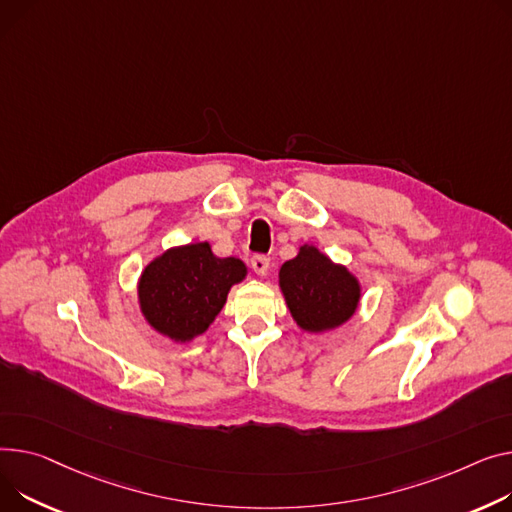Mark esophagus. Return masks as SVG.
<instances>
[{"mask_svg":"<svg viewBox=\"0 0 512 512\" xmlns=\"http://www.w3.org/2000/svg\"><path fill=\"white\" fill-rule=\"evenodd\" d=\"M251 267L257 276H265L267 269H269V257L265 255H253L251 259Z\"/></svg>","mask_w":512,"mask_h":512,"instance_id":"esophagus-1","label":"esophagus"}]
</instances>
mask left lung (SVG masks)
Instances as JSON below:
<instances>
[{
  "label": "left lung",
  "mask_w": 512,
  "mask_h": 512,
  "mask_svg": "<svg viewBox=\"0 0 512 512\" xmlns=\"http://www.w3.org/2000/svg\"><path fill=\"white\" fill-rule=\"evenodd\" d=\"M280 288L296 325L309 333L344 325L360 302V284L348 267L333 263L313 245H302L282 265Z\"/></svg>",
  "instance_id": "left-lung-1"
}]
</instances>
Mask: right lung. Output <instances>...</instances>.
I'll list each match as a JSON object with an SVG mask.
<instances>
[{"instance_id":"obj_1","label":"right lung","mask_w":512,"mask_h":512,"mask_svg":"<svg viewBox=\"0 0 512 512\" xmlns=\"http://www.w3.org/2000/svg\"><path fill=\"white\" fill-rule=\"evenodd\" d=\"M245 276L247 265L241 259L216 257L210 243L173 247L142 271V315L173 342H191L214 323L230 288Z\"/></svg>"}]
</instances>
